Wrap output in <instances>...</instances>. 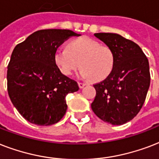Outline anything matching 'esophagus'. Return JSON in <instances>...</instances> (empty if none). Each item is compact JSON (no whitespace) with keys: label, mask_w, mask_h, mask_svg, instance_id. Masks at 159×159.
<instances>
[{"label":"esophagus","mask_w":159,"mask_h":159,"mask_svg":"<svg viewBox=\"0 0 159 159\" xmlns=\"http://www.w3.org/2000/svg\"><path fill=\"white\" fill-rule=\"evenodd\" d=\"M78 84H79V87H80V89H82V88H84V86L86 85V83H82V82H79Z\"/></svg>","instance_id":"esophagus-1"}]
</instances>
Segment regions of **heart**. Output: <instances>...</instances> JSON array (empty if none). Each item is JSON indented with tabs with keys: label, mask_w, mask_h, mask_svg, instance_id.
<instances>
[{
	"label": "heart",
	"mask_w": 159,
	"mask_h": 159,
	"mask_svg": "<svg viewBox=\"0 0 159 159\" xmlns=\"http://www.w3.org/2000/svg\"><path fill=\"white\" fill-rule=\"evenodd\" d=\"M114 61L111 48L87 36L71 40L67 48H58L55 53V64L65 75H72L80 66V75L94 81L107 78L114 69Z\"/></svg>",
	"instance_id": "obj_1"
}]
</instances>
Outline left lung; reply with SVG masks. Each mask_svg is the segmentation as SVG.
<instances>
[{"label":"left lung","instance_id":"8db88e82","mask_svg":"<svg viewBox=\"0 0 159 159\" xmlns=\"http://www.w3.org/2000/svg\"><path fill=\"white\" fill-rule=\"evenodd\" d=\"M94 36L113 50L114 69L104 81L94 84L96 96L91 104L103 121L121 125L132 120L144 103L150 85L149 64L141 48L114 33Z\"/></svg>","mask_w":159,"mask_h":159}]
</instances>
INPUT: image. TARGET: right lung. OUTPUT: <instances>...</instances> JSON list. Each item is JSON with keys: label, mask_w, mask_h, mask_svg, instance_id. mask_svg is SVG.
Segmentation results:
<instances>
[{"label": "right lung", "mask_w": 159, "mask_h": 159, "mask_svg": "<svg viewBox=\"0 0 159 159\" xmlns=\"http://www.w3.org/2000/svg\"><path fill=\"white\" fill-rule=\"evenodd\" d=\"M80 35L70 30H41L15 47L7 67V89L13 105L30 123L48 126L66 114V95L79 86L60 72L55 53L68 38Z\"/></svg>", "instance_id": "1"}]
</instances>
